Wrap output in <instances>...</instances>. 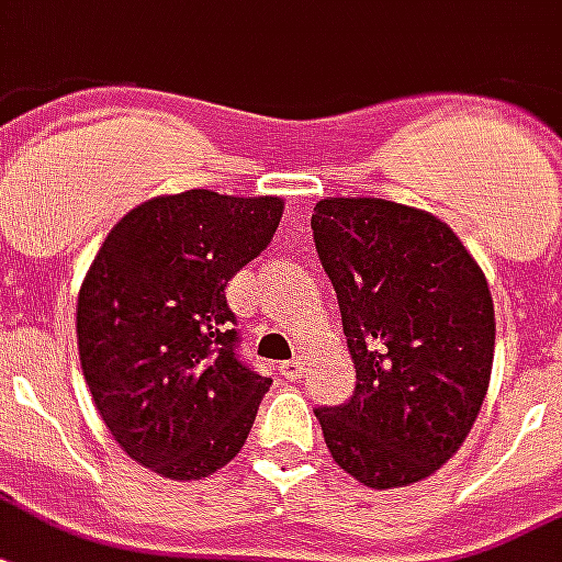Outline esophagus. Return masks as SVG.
<instances>
[{
    "label": "esophagus",
    "mask_w": 562,
    "mask_h": 562,
    "mask_svg": "<svg viewBox=\"0 0 562 562\" xmlns=\"http://www.w3.org/2000/svg\"><path fill=\"white\" fill-rule=\"evenodd\" d=\"M303 369H306V360H303L301 355L294 357V360H285V363H280V372L289 378V381H297V378L303 375Z\"/></svg>",
    "instance_id": "obj_1"
}]
</instances>
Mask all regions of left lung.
<instances>
[{
	"instance_id": "8db88e82",
	"label": "left lung",
	"mask_w": 562,
	"mask_h": 562,
	"mask_svg": "<svg viewBox=\"0 0 562 562\" xmlns=\"http://www.w3.org/2000/svg\"><path fill=\"white\" fill-rule=\"evenodd\" d=\"M313 240L357 372L351 398L315 408L324 443L369 488L426 480L468 438L488 390V282L447 223L386 199H322Z\"/></svg>"
}]
</instances>
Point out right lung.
<instances>
[{
  "mask_svg": "<svg viewBox=\"0 0 562 562\" xmlns=\"http://www.w3.org/2000/svg\"><path fill=\"white\" fill-rule=\"evenodd\" d=\"M277 196L187 190L122 217L77 301L91 398L119 447L169 480H202L235 459L270 378L240 360L226 285L268 249Z\"/></svg>",
  "mask_w": 562,
  "mask_h": 562,
  "instance_id": "add662e5",
  "label": "right lung"
}]
</instances>
